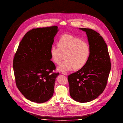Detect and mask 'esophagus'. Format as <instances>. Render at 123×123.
Returning a JSON list of instances; mask_svg holds the SVG:
<instances>
[{"label": "esophagus", "instance_id": "esophagus-1", "mask_svg": "<svg viewBox=\"0 0 123 123\" xmlns=\"http://www.w3.org/2000/svg\"><path fill=\"white\" fill-rule=\"evenodd\" d=\"M62 74H64V75H68V74L67 73H66V72H62Z\"/></svg>", "mask_w": 123, "mask_h": 123}]
</instances>
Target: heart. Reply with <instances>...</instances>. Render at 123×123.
<instances>
[{
	"mask_svg": "<svg viewBox=\"0 0 123 123\" xmlns=\"http://www.w3.org/2000/svg\"><path fill=\"white\" fill-rule=\"evenodd\" d=\"M58 46H52L50 54L53 61L59 64L64 59L66 60L58 67L61 72L69 71L75 68H82L87 64L91 53L89 44L80 39L71 35H63L58 40Z\"/></svg>",
	"mask_w": 123,
	"mask_h": 123,
	"instance_id": "heart-1",
	"label": "heart"
}]
</instances>
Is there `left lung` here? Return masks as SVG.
Instances as JSON below:
<instances>
[{"instance_id":"left-lung-1","label":"left lung","mask_w":123,"mask_h":123,"mask_svg":"<svg viewBox=\"0 0 123 123\" xmlns=\"http://www.w3.org/2000/svg\"><path fill=\"white\" fill-rule=\"evenodd\" d=\"M86 32L91 48L90 57L82 68L68 76L70 94L75 101L87 103L96 99L104 91L111 70L107 45L98 33L89 28Z\"/></svg>"}]
</instances>
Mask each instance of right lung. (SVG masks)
Segmentation results:
<instances>
[{
	"mask_svg": "<svg viewBox=\"0 0 123 123\" xmlns=\"http://www.w3.org/2000/svg\"><path fill=\"white\" fill-rule=\"evenodd\" d=\"M57 26L33 28L20 41L13 59L16 85L20 93L33 102L43 103L53 96L59 73L50 60V50Z\"/></svg>",
	"mask_w": 123,
	"mask_h": 123,
	"instance_id": "1",
	"label": "right lung"
}]
</instances>
